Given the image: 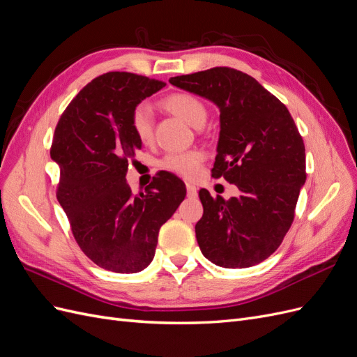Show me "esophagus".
<instances>
[{
  "label": "esophagus",
  "mask_w": 357,
  "mask_h": 357,
  "mask_svg": "<svg viewBox=\"0 0 357 357\" xmlns=\"http://www.w3.org/2000/svg\"><path fill=\"white\" fill-rule=\"evenodd\" d=\"M186 189H188V195L189 197H197V188L190 185V183H186Z\"/></svg>",
  "instance_id": "esophagus-1"
}]
</instances>
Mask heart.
<instances>
[{"mask_svg": "<svg viewBox=\"0 0 357 357\" xmlns=\"http://www.w3.org/2000/svg\"><path fill=\"white\" fill-rule=\"evenodd\" d=\"M160 105L169 113L178 116L193 128L204 126L207 121L208 110L198 96L188 92H176L165 96ZM131 129L142 143H149L153 137V113L147 102L137 104L131 113ZM204 160L201 150H186V152H172L160 159L159 167L172 174L185 178H195Z\"/></svg>", "mask_w": 357, "mask_h": 357, "instance_id": "obj_1", "label": "heart"}]
</instances>
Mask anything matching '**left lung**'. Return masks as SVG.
Here are the masks:
<instances>
[{
  "mask_svg": "<svg viewBox=\"0 0 357 357\" xmlns=\"http://www.w3.org/2000/svg\"><path fill=\"white\" fill-rule=\"evenodd\" d=\"M180 89L220 110V137L211 176L236 185L240 197L213 198L195 226L202 255L223 268L261 264L282 244L307 180L305 146L287 107L252 75L229 67L171 77Z\"/></svg>",
  "mask_w": 357,
  "mask_h": 357,
  "instance_id": "8db88e82",
  "label": "left lung"
}]
</instances>
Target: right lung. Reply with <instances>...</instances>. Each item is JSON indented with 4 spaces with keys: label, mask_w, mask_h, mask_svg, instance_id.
<instances>
[{
    "label": "right lung",
    "mask_w": 357,
    "mask_h": 357,
    "mask_svg": "<svg viewBox=\"0 0 357 357\" xmlns=\"http://www.w3.org/2000/svg\"><path fill=\"white\" fill-rule=\"evenodd\" d=\"M164 86L132 73H105L75 95L55 128L56 198L82 252L107 271L138 273L152 262L160 226L186 197L185 183L167 171L138 195L125 178L142 149L129 122L132 109Z\"/></svg>",
    "instance_id": "right-lung-1"
}]
</instances>
